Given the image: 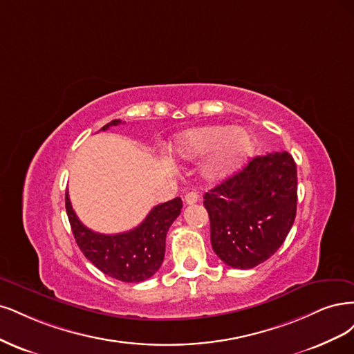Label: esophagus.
I'll return each mask as SVG.
<instances>
[{"label":"esophagus","instance_id":"1","mask_svg":"<svg viewBox=\"0 0 354 354\" xmlns=\"http://www.w3.org/2000/svg\"><path fill=\"white\" fill-rule=\"evenodd\" d=\"M184 201H185L187 204H194V203H197V201H198V194H197L196 191H189V192H187V194H185V198H184Z\"/></svg>","mask_w":354,"mask_h":354}]
</instances>
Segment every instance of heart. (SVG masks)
<instances>
[{"label": "heart", "mask_w": 354, "mask_h": 354, "mask_svg": "<svg viewBox=\"0 0 354 354\" xmlns=\"http://www.w3.org/2000/svg\"><path fill=\"white\" fill-rule=\"evenodd\" d=\"M253 150L252 133L244 128H231L227 124L188 129L170 145V151L184 160H196L210 154L204 166V174L210 179L236 172L253 154Z\"/></svg>", "instance_id": "b5f03b06"}]
</instances>
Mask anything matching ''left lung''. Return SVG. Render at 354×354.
<instances>
[{
	"label": "left lung",
	"mask_w": 354,
	"mask_h": 354,
	"mask_svg": "<svg viewBox=\"0 0 354 354\" xmlns=\"http://www.w3.org/2000/svg\"><path fill=\"white\" fill-rule=\"evenodd\" d=\"M214 253L227 266L252 269L282 245L297 212V167L290 153L257 156L204 194Z\"/></svg>",
	"instance_id": "8db88e82"
}]
</instances>
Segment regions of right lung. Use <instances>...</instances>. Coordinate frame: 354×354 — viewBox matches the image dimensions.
I'll return each instance as SVG.
<instances>
[{
    "label": "right lung",
    "instance_id": "add662e5",
    "mask_svg": "<svg viewBox=\"0 0 354 354\" xmlns=\"http://www.w3.org/2000/svg\"><path fill=\"white\" fill-rule=\"evenodd\" d=\"M120 123V119H115L104 124L101 131ZM180 209L182 200L176 197L156 206L133 230L106 235L91 231L77 219L69 192H66L67 218L81 252L102 273L123 282L145 281L160 269L165 259L166 234L180 214Z\"/></svg>",
    "mask_w": 354,
    "mask_h": 354
}]
</instances>
